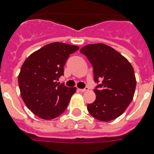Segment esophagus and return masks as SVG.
Returning a JSON list of instances; mask_svg holds the SVG:
<instances>
[{"label": "esophagus", "mask_w": 154, "mask_h": 154, "mask_svg": "<svg viewBox=\"0 0 154 154\" xmlns=\"http://www.w3.org/2000/svg\"><path fill=\"white\" fill-rule=\"evenodd\" d=\"M78 90H79L80 92H82V93H84V92H86L89 90V88L88 87H86L85 89H78Z\"/></svg>", "instance_id": "esophagus-1"}]
</instances>
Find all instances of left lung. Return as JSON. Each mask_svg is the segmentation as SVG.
Segmentation results:
<instances>
[{
    "label": "left lung",
    "mask_w": 154,
    "mask_h": 154,
    "mask_svg": "<svg viewBox=\"0 0 154 154\" xmlns=\"http://www.w3.org/2000/svg\"><path fill=\"white\" fill-rule=\"evenodd\" d=\"M80 52L93 65L95 82L101 81L94 90L96 100L88 104V111L101 122L116 119L134 98L137 85L134 68L124 56L102 43L87 45Z\"/></svg>",
    "instance_id": "obj_1"
}]
</instances>
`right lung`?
<instances>
[{
    "label": "right lung",
    "instance_id": "1",
    "mask_svg": "<svg viewBox=\"0 0 154 154\" xmlns=\"http://www.w3.org/2000/svg\"><path fill=\"white\" fill-rule=\"evenodd\" d=\"M77 45L53 42L29 55L18 76L23 101L32 113L44 120L60 116L67 108L76 87L57 83L64 75V65Z\"/></svg>",
    "mask_w": 154,
    "mask_h": 154
}]
</instances>
